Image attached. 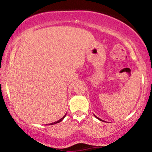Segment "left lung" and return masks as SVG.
Returning a JSON list of instances; mask_svg holds the SVG:
<instances>
[{
  "mask_svg": "<svg viewBox=\"0 0 152 152\" xmlns=\"http://www.w3.org/2000/svg\"><path fill=\"white\" fill-rule=\"evenodd\" d=\"M94 116H95V115H94ZM95 117H96V118H98V119H99V120H100V121H104V120H102V119H101V118H98V117H97V116H95Z\"/></svg>",
  "mask_w": 152,
  "mask_h": 152,
  "instance_id": "1",
  "label": "left lung"
}]
</instances>
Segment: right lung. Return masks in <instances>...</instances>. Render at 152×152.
I'll list each match as a JSON object with an SVG mask.
<instances>
[{
    "instance_id": "right-lung-1",
    "label": "right lung",
    "mask_w": 152,
    "mask_h": 152,
    "mask_svg": "<svg viewBox=\"0 0 152 152\" xmlns=\"http://www.w3.org/2000/svg\"><path fill=\"white\" fill-rule=\"evenodd\" d=\"M66 114L65 115H64V116H63V117H62L61 118V119H59L58 121H55V122H53V123H50V124H49V125H53V124H57V123H59V122H61V121H62L63 119H64V118L66 117Z\"/></svg>"
}]
</instances>
